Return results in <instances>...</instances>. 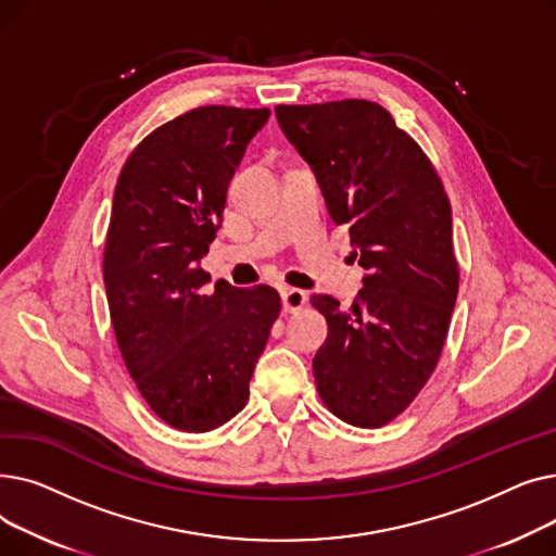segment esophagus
<instances>
[{"label":"esophagus","instance_id":"esophagus-1","mask_svg":"<svg viewBox=\"0 0 556 556\" xmlns=\"http://www.w3.org/2000/svg\"><path fill=\"white\" fill-rule=\"evenodd\" d=\"M281 302H283V311L286 313H298L304 308V304L308 302V295L300 288H286L281 293Z\"/></svg>","mask_w":556,"mask_h":556}]
</instances>
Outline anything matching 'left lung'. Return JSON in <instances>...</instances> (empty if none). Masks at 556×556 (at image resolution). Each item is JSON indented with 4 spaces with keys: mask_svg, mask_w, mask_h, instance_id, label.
I'll use <instances>...</instances> for the list:
<instances>
[{
    "mask_svg": "<svg viewBox=\"0 0 556 556\" xmlns=\"http://www.w3.org/2000/svg\"><path fill=\"white\" fill-rule=\"evenodd\" d=\"M275 112L367 270L349 311L329 295L311 298L329 325L313 358L317 392L338 419L381 428L415 401L442 356L459 288L448 195L383 105L344 99Z\"/></svg>",
    "mask_w": 556,
    "mask_h": 556,
    "instance_id": "obj_1",
    "label": "left lung"
}]
</instances>
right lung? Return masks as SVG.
<instances>
[{
    "instance_id": "add662e5",
    "label": "right lung",
    "mask_w": 556,
    "mask_h": 556,
    "mask_svg": "<svg viewBox=\"0 0 556 556\" xmlns=\"http://www.w3.org/2000/svg\"><path fill=\"white\" fill-rule=\"evenodd\" d=\"M268 108L204 105L143 137L116 180L103 281L116 344L139 394L170 428L207 432L237 417L281 311L270 286L216 281L200 258L227 187Z\"/></svg>"
}]
</instances>
